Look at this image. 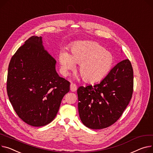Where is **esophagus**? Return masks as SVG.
I'll list each match as a JSON object with an SVG mask.
<instances>
[{"label":"esophagus","mask_w":153,"mask_h":153,"mask_svg":"<svg viewBox=\"0 0 153 153\" xmlns=\"http://www.w3.org/2000/svg\"><path fill=\"white\" fill-rule=\"evenodd\" d=\"M70 90H71V91H76V90H77L76 85L74 83H71V85H70Z\"/></svg>","instance_id":"34e87169"}]
</instances>
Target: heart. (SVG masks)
Masks as SVG:
<instances>
[{"instance_id":"1","label":"heart","mask_w":153,"mask_h":153,"mask_svg":"<svg viewBox=\"0 0 153 153\" xmlns=\"http://www.w3.org/2000/svg\"><path fill=\"white\" fill-rule=\"evenodd\" d=\"M71 54L62 50L58 55L61 72L68 75L76 63L79 65V72L87 82H95L104 78L114 63L111 53L97 42L80 41L71 46Z\"/></svg>"}]
</instances>
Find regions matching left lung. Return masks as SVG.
<instances>
[{
  "instance_id": "8db88e82",
  "label": "left lung",
  "mask_w": 153,
  "mask_h": 153,
  "mask_svg": "<svg viewBox=\"0 0 153 153\" xmlns=\"http://www.w3.org/2000/svg\"><path fill=\"white\" fill-rule=\"evenodd\" d=\"M133 90V68L126 59L118 63L100 83L78 88V109L82 123L91 129L113 125L128 105Z\"/></svg>"
}]
</instances>
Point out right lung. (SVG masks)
<instances>
[{
	"mask_svg": "<svg viewBox=\"0 0 153 153\" xmlns=\"http://www.w3.org/2000/svg\"><path fill=\"white\" fill-rule=\"evenodd\" d=\"M42 37L32 36L12 56L7 90L15 111L26 124L41 127L56 116L70 82L59 76L56 60L42 45Z\"/></svg>",
	"mask_w": 153,
	"mask_h": 153,
	"instance_id": "1",
	"label": "right lung"
}]
</instances>
